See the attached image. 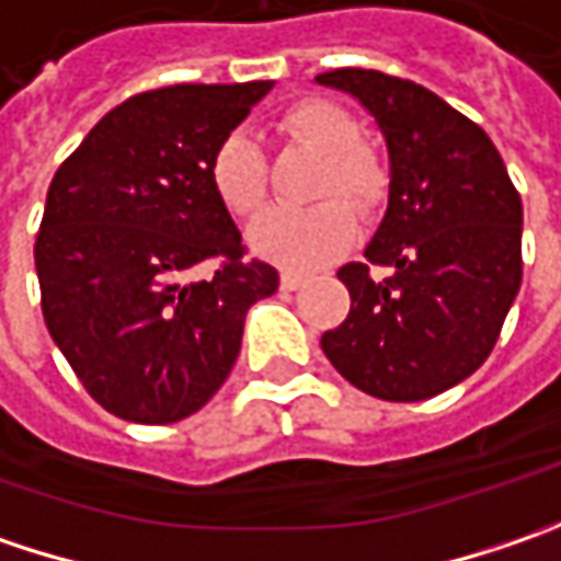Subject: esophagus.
<instances>
[{"label": "esophagus", "mask_w": 561, "mask_h": 561, "mask_svg": "<svg viewBox=\"0 0 561 561\" xmlns=\"http://www.w3.org/2000/svg\"><path fill=\"white\" fill-rule=\"evenodd\" d=\"M305 282H307V276L295 273V270H285V273H282V288H285V291H298Z\"/></svg>", "instance_id": "1"}]
</instances>
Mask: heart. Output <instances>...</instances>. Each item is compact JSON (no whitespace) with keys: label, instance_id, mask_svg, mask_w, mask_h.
Segmentation results:
<instances>
[{"label":"heart","instance_id":"1","mask_svg":"<svg viewBox=\"0 0 561 561\" xmlns=\"http://www.w3.org/2000/svg\"><path fill=\"white\" fill-rule=\"evenodd\" d=\"M276 131L323 157L313 197H327L305 209L276 207L251 226L256 254L291 270L323 266L352 241L357 219L386 201L389 172L374 150L360 144V125L329 100H301L276 118ZM209 184L222 207L234 216H254L270 194V169L260 140L232 131L209 157ZM343 201L339 202L337 197Z\"/></svg>","mask_w":561,"mask_h":561}]
</instances>
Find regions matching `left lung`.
<instances>
[{"label":"left lung","instance_id":"obj_1","mask_svg":"<svg viewBox=\"0 0 561 561\" xmlns=\"http://www.w3.org/2000/svg\"><path fill=\"white\" fill-rule=\"evenodd\" d=\"M360 100L389 147V207L364 263L339 279L345 323L323 332L332 367L382 402H424L490 357L522 288V197L500 150L426 87L370 68L317 75ZM370 265L390 276L374 280Z\"/></svg>","mask_w":561,"mask_h":561}]
</instances>
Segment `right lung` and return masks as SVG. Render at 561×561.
Masks as SVG:
<instances>
[{
  "label": "right lung",
  "instance_id": "add662e5",
  "mask_svg": "<svg viewBox=\"0 0 561 561\" xmlns=\"http://www.w3.org/2000/svg\"><path fill=\"white\" fill-rule=\"evenodd\" d=\"M273 81L175 84L106 112L49 184L37 260L43 320L84 389L135 424H175L232 374L248 307L279 273L244 260L209 157ZM219 259L209 280L190 270Z\"/></svg>",
  "mask_w": 561,
  "mask_h": 561
}]
</instances>
